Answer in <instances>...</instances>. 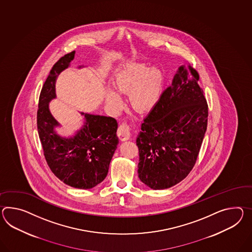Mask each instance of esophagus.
Here are the masks:
<instances>
[{"mask_svg": "<svg viewBox=\"0 0 252 252\" xmlns=\"http://www.w3.org/2000/svg\"><path fill=\"white\" fill-rule=\"evenodd\" d=\"M117 135L121 141H126L130 138V127L127 124L123 123L117 129Z\"/></svg>", "mask_w": 252, "mask_h": 252, "instance_id": "1", "label": "esophagus"}]
</instances>
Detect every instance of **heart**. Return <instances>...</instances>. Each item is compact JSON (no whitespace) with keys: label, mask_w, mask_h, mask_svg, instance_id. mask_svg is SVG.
Segmentation results:
<instances>
[{"label":"heart","mask_w":252,"mask_h":252,"mask_svg":"<svg viewBox=\"0 0 252 252\" xmlns=\"http://www.w3.org/2000/svg\"><path fill=\"white\" fill-rule=\"evenodd\" d=\"M164 83L165 76L159 68L131 63L116 74L113 86L117 92L128 94L129 104L134 110L146 113L152 110L159 101ZM105 102L114 109L122 105L120 95L110 89L105 93Z\"/></svg>","instance_id":"1"}]
</instances>
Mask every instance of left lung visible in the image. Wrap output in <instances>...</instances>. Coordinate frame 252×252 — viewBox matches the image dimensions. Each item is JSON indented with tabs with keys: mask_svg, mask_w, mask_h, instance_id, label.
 Here are the masks:
<instances>
[{
	"mask_svg": "<svg viewBox=\"0 0 252 252\" xmlns=\"http://www.w3.org/2000/svg\"><path fill=\"white\" fill-rule=\"evenodd\" d=\"M198 80L199 74L190 64L178 68L171 86L142 123L136 138L137 172L152 189L178 184L195 166L209 116Z\"/></svg>",
	"mask_w": 252,
	"mask_h": 252,
	"instance_id": "left-lung-1",
	"label": "left lung"
}]
</instances>
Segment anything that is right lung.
<instances>
[{
	"instance_id": "obj_1",
	"label": "right lung",
	"mask_w": 252,
	"mask_h": 252,
	"mask_svg": "<svg viewBox=\"0 0 252 252\" xmlns=\"http://www.w3.org/2000/svg\"><path fill=\"white\" fill-rule=\"evenodd\" d=\"M74 53L56 62L43 84L37 111V129L51 171L64 184L89 189L107 176L118 144L117 122L113 117L81 113L85 116V123L74 136L65 138L56 134L55 127L60 124L50 113L49 103L56 97V78L70 65Z\"/></svg>"
}]
</instances>
